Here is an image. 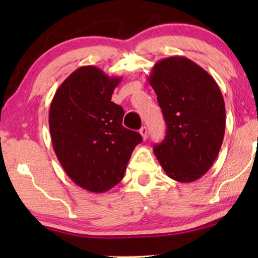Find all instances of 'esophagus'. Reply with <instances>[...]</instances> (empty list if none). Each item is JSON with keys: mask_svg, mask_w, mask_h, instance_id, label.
<instances>
[{"mask_svg": "<svg viewBox=\"0 0 258 258\" xmlns=\"http://www.w3.org/2000/svg\"><path fill=\"white\" fill-rule=\"evenodd\" d=\"M140 134L142 135L143 140H146L148 138V128L146 127V126H143V127H141V130H140Z\"/></svg>", "mask_w": 258, "mask_h": 258, "instance_id": "esophagus-1", "label": "esophagus"}]
</instances>
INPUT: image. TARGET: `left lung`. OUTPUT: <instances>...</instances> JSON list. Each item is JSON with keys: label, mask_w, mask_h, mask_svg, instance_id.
Listing matches in <instances>:
<instances>
[{"label": "left lung", "mask_w": 258, "mask_h": 258, "mask_svg": "<svg viewBox=\"0 0 258 258\" xmlns=\"http://www.w3.org/2000/svg\"><path fill=\"white\" fill-rule=\"evenodd\" d=\"M148 81L167 125L154 154L173 180H198L212 167L223 142L225 106L220 87L204 68L181 55L157 61Z\"/></svg>", "instance_id": "left-lung-1"}]
</instances>
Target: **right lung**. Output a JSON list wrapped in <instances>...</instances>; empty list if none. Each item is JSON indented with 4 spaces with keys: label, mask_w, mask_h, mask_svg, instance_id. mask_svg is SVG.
Listing matches in <instances>:
<instances>
[{
    "label": "right lung",
    "mask_w": 258,
    "mask_h": 258,
    "mask_svg": "<svg viewBox=\"0 0 258 258\" xmlns=\"http://www.w3.org/2000/svg\"><path fill=\"white\" fill-rule=\"evenodd\" d=\"M121 77L94 66L73 72L50 104L52 146L74 183L102 194L121 181L142 137L123 126L124 110L111 101Z\"/></svg>",
    "instance_id": "1"
}]
</instances>
